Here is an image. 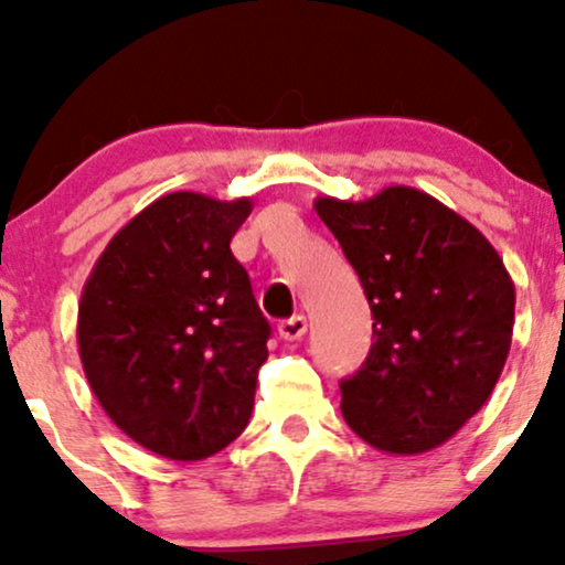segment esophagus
Returning a JSON list of instances; mask_svg holds the SVG:
<instances>
[{"mask_svg": "<svg viewBox=\"0 0 565 565\" xmlns=\"http://www.w3.org/2000/svg\"><path fill=\"white\" fill-rule=\"evenodd\" d=\"M305 332H308V319H305V316H291V319L278 323V334L287 342L300 340Z\"/></svg>", "mask_w": 565, "mask_h": 565, "instance_id": "1", "label": "esophagus"}]
</instances>
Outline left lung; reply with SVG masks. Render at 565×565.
<instances>
[{"label": "left lung", "mask_w": 565, "mask_h": 565, "mask_svg": "<svg viewBox=\"0 0 565 565\" xmlns=\"http://www.w3.org/2000/svg\"><path fill=\"white\" fill-rule=\"evenodd\" d=\"M372 308L364 366L340 382L342 417L369 446L412 457L446 444L494 391L512 342L515 284L476 225L408 185L364 201L319 196Z\"/></svg>", "instance_id": "obj_1"}]
</instances>
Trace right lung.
Instances as JSON below:
<instances>
[{"label":"right lung","mask_w":565,"mask_h":565,"mask_svg":"<svg viewBox=\"0 0 565 565\" xmlns=\"http://www.w3.org/2000/svg\"><path fill=\"white\" fill-rule=\"evenodd\" d=\"M252 199L174 191L97 257L76 321L97 404L142 449L196 462L242 436L270 327L231 238Z\"/></svg>","instance_id":"1"}]
</instances>
